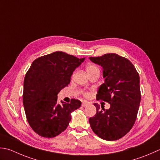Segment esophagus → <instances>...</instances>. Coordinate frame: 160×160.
Wrapping results in <instances>:
<instances>
[{
  "mask_svg": "<svg viewBox=\"0 0 160 160\" xmlns=\"http://www.w3.org/2000/svg\"><path fill=\"white\" fill-rule=\"evenodd\" d=\"M88 104H89V103L87 102L84 101V102H82V106H83V107H85V106H87Z\"/></svg>",
  "mask_w": 160,
  "mask_h": 160,
  "instance_id": "1",
  "label": "esophagus"
}]
</instances>
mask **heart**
I'll use <instances>...</instances> for the list:
<instances>
[{
  "mask_svg": "<svg viewBox=\"0 0 160 160\" xmlns=\"http://www.w3.org/2000/svg\"><path fill=\"white\" fill-rule=\"evenodd\" d=\"M85 69H86L87 74H88L89 76H90V75H92L93 73H99V72H100L98 67H97L96 65L92 64V63L87 64L86 67H85ZM83 95L85 97H89L90 96V93L88 92H83Z\"/></svg>",
  "mask_w": 160,
  "mask_h": 160,
  "instance_id": "heart-1",
  "label": "heart"
}]
</instances>
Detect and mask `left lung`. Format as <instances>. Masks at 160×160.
<instances>
[{
    "mask_svg": "<svg viewBox=\"0 0 160 160\" xmlns=\"http://www.w3.org/2000/svg\"><path fill=\"white\" fill-rule=\"evenodd\" d=\"M101 65L105 82L100 86L96 100L110 104L105 109L98 103L94 117L89 118L90 126L97 136L107 141L121 139L132 129L138 113L141 91L139 75L129 59L116 53L90 57Z\"/></svg>",
    "mask_w": 160,
    "mask_h": 160,
    "instance_id": "obj_1",
    "label": "left lung"
}]
</instances>
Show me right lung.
<instances>
[{
	"label": "right lung",
	"mask_w": 160,
	"mask_h": 160,
	"mask_svg": "<svg viewBox=\"0 0 160 160\" xmlns=\"http://www.w3.org/2000/svg\"><path fill=\"white\" fill-rule=\"evenodd\" d=\"M84 60L57 51L34 59L27 71L23 93L25 113L30 126L39 136L59 135L68 127L71 112L81 106L75 98L59 104L58 94L70 83L73 72Z\"/></svg>",
	"instance_id": "obj_1"
}]
</instances>
